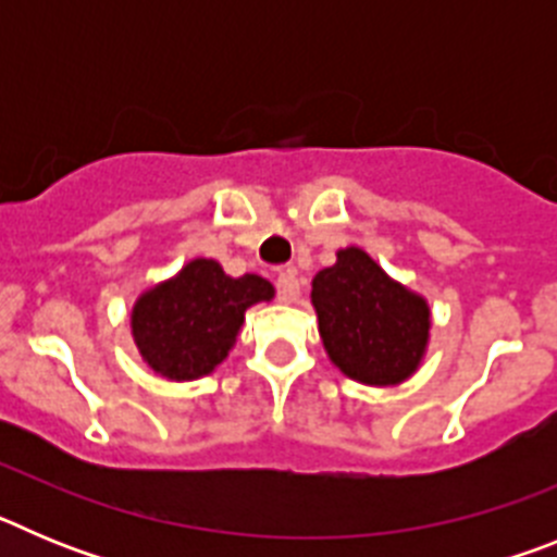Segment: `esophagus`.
Segmentation results:
<instances>
[{
	"instance_id": "34e87169",
	"label": "esophagus",
	"mask_w": 557,
	"mask_h": 557,
	"mask_svg": "<svg viewBox=\"0 0 557 557\" xmlns=\"http://www.w3.org/2000/svg\"><path fill=\"white\" fill-rule=\"evenodd\" d=\"M275 289H278V301L284 304H295L301 298V282H298V275L293 270L278 275V282H275Z\"/></svg>"
}]
</instances>
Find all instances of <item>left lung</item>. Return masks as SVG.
I'll return each instance as SVG.
<instances>
[{
    "label": "left lung",
    "mask_w": 557,
    "mask_h": 557,
    "mask_svg": "<svg viewBox=\"0 0 557 557\" xmlns=\"http://www.w3.org/2000/svg\"><path fill=\"white\" fill-rule=\"evenodd\" d=\"M312 307L332 366L359 385L396 387L424 362L430 301L357 245L339 248L337 262L314 275Z\"/></svg>",
    "instance_id": "8db88e82"
}]
</instances>
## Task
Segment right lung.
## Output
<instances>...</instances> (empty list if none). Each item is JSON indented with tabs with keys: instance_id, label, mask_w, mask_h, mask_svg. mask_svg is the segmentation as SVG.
Masks as SVG:
<instances>
[{
	"instance_id": "right-lung-1",
	"label": "right lung",
	"mask_w": 557,
	"mask_h": 557,
	"mask_svg": "<svg viewBox=\"0 0 557 557\" xmlns=\"http://www.w3.org/2000/svg\"><path fill=\"white\" fill-rule=\"evenodd\" d=\"M273 284L262 275L234 278L220 262L198 256L136 298L133 343L161 379L195 382L228 357L245 312L253 304L273 301Z\"/></svg>"
}]
</instances>
